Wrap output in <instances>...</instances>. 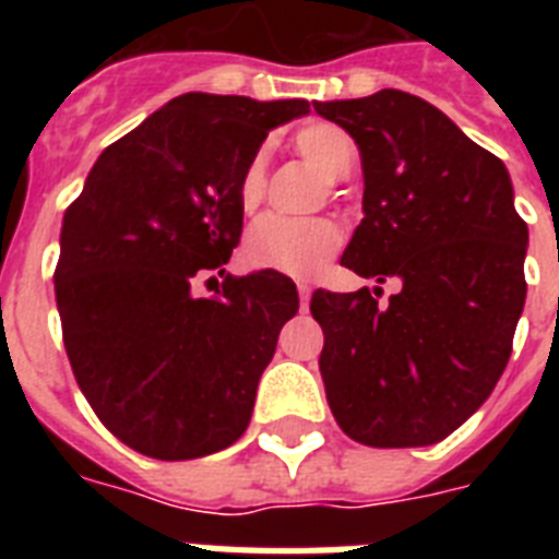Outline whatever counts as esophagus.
<instances>
[{
    "instance_id": "obj_1",
    "label": "esophagus",
    "mask_w": 559,
    "mask_h": 559,
    "mask_svg": "<svg viewBox=\"0 0 559 559\" xmlns=\"http://www.w3.org/2000/svg\"><path fill=\"white\" fill-rule=\"evenodd\" d=\"M298 301H301V310H307V305H310V287L307 284H298Z\"/></svg>"
}]
</instances>
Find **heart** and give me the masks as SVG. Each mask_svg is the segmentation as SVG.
Returning <instances> with one entry per match:
<instances>
[{"mask_svg": "<svg viewBox=\"0 0 559 559\" xmlns=\"http://www.w3.org/2000/svg\"><path fill=\"white\" fill-rule=\"evenodd\" d=\"M298 156L313 165L328 182L348 177L357 165V142L342 127L316 124L301 127L293 139ZM266 193V159L263 153L249 156L237 179V202L246 214L258 211ZM342 228L331 217L293 219L270 214L249 228L243 243L246 263L254 270H270L289 278H313L324 263L340 252Z\"/></svg>", "mask_w": 559, "mask_h": 559, "instance_id": "b5f03b06", "label": "heart"}]
</instances>
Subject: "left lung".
<instances>
[{
  "instance_id": "left-lung-1",
  "label": "left lung",
  "mask_w": 559,
  "mask_h": 559,
  "mask_svg": "<svg viewBox=\"0 0 559 559\" xmlns=\"http://www.w3.org/2000/svg\"><path fill=\"white\" fill-rule=\"evenodd\" d=\"M313 107L348 130L362 156L366 217L342 266L400 281L385 307L368 287L310 298L324 331L328 403L342 432L366 447L438 443L490 397L511 359L528 293V226L513 209L511 177L408 92Z\"/></svg>"
}]
</instances>
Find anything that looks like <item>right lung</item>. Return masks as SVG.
Wrapping results in <instances>:
<instances>
[{
  "instance_id": "right-lung-1",
  "label": "right lung",
  "mask_w": 559,
  "mask_h": 559,
  "mask_svg": "<svg viewBox=\"0 0 559 559\" xmlns=\"http://www.w3.org/2000/svg\"><path fill=\"white\" fill-rule=\"evenodd\" d=\"M307 100L179 95L100 153L66 209L55 296L74 380L100 424L159 461L219 452L246 432L278 333L298 313L281 272L192 281L240 243L237 179Z\"/></svg>"
}]
</instances>
